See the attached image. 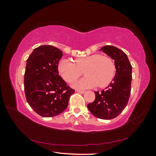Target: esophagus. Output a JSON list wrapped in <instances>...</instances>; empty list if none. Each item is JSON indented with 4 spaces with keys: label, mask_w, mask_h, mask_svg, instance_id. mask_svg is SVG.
<instances>
[{
    "label": "esophagus",
    "mask_w": 156,
    "mask_h": 156,
    "mask_svg": "<svg viewBox=\"0 0 156 156\" xmlns=\"http://www.w3.org/2000/svg\"><path fill=\"white\" fill-rule=\"evenodd\" d=\"M76 91H78V93H80V94H84V90H80V89H76Z\"/></svg>",
    "instance_id": "obj_1"
}]
</instances>
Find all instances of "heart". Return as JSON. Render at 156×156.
Segmentation results:
<instances>
[{
  "instance_id": "heart-1",
  "label": "heart",
  "mask_w": 156,
  "mask_h": 156,
  "mask_svg": "<svg viewBox=\"0 0 156 156\" xmlns=\"http://www.w3.org/2000/svg\"><path fill=\"white\" fill-rule=\"evenodd\" d=\"M60 60L58 69L60 76L67 82H72L79 78L84 70L85 77L76 81L73 86L86 89L98 86L104 87L109 84L114 76L115 67L112 59L107 56L94 54L90 56L78 58L73 60Z\"/></svg>"
}]
</instances>
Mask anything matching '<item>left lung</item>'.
Listing matches in <instances>:
<instances>
[{
  "instance_id": "8db88e82",
  "label": "left lung",
  "mask_w": 156,
  "mask_h": 156,
  "mask_svg": "<svg viewBox=\"0 0 156 156\" xmlns=\"http://www.w3.org/2000/svg\"><path fill=\"white\" fill-rule=\"evenodd\" d=\"M114 60L115 77L107 87L95 91V100L87 105L90 112L103 120L113 119L125 109L131 94L132 67L128 57L122 50L112 45L100 49Z\"/></svg>"
}]
</instances>
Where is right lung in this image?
I'll return each mask as SVG.
<instances>
[{
    "label": "right lung",
    "mask_w": 156,
    "mask_h": 156,
    "mask_svg": "<svg viewBox=\"0 0 156 156\" xmlns=\"http://www.w3.org/2000/svg\"><path fill=\"white\" fill-rule=\"evenodd\" d=\"M60 49L51 45L34 49L27 60L24 87L26 100L34 112L43 117H54L64 112L75 90L59 76Z\"/></svg>",
    "instance_id": "obj_1"
}]
</instances>
